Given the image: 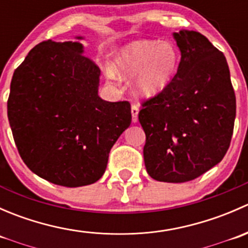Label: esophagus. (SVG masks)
Instances as JSON below:
<instances>
[{
  "label": "esophagus",
  "instance_id": "34e87169",
  "mask_svg": "<svg viewBox=\"0 0 248 248\" xmlns=\"http://www.w3.org/2000/svg\"><path fill=\"white\" fill-rule=\"evenodd\" d=\"M131 112H132V121L137 122L138 121V114H139V108L136 103L132 104L131 107Z\"/></svg>",
  "mask_w": 248,
  "mask_h": 248
}]
</instances>
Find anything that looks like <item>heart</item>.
<instances>
[{"instance_id":"heart-1","label":"heart","mask_w":248,"mask_h":248,"mask_svg":"<svg viewBox=\"0 0 248 248\" xmlns=\"http://www.w3.org/2000/svg\"><path fill=\"white\" fill-rule=\"evenodd\" d=\"M179 51L170 42L140 39L119 50L107 71L110 80L117 74L133 76L134 92L141 98H152L170 85L179 66Z\"/></svg>"}]
</instances>
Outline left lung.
Wrapping results in <instances>:
<instances>
[{
    "mask_svg": "<svg viewBox=\"0 0 248 248\" xmlns=\"http://www.w3.org/2000/svg\"><path fill=\"white\" fill-rule=\"evenodd\" d=\"M181 60L170 85L141 103L147 174L163 182L197 179L223 159L236 99L223 52L196 31L174 33Z\"/></svg>",
    "mask_w": 248,
    "mask_h": 248,
    "instance_id": "1",
    "label": "left lung"
}]
</instances>
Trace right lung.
<instances>
[{
  "label": "right lung",
  "instance_id": "right-lung-1",
  "mask_svg": "<svg viewBox=\"0 0 248 248\" xmlns=\"http://www.w3.org/2000/svg\"><path fill=\"white\" fill-rule=\"evenodd\" d=\"M99 76L80 42L51 39L37 44L14 71L9 124L20 157L42 179L80 187L106 171L132 114L129 102L98 96Z\"/></svg>",
  "mask_w": 248,
  "mask_h": 248
}]
</instances>
